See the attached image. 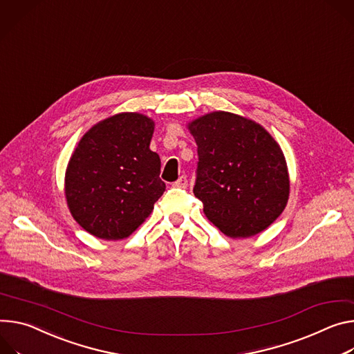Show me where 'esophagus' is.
Segmentation results:
<instances>
[{"mask_svg": "<svg viewBox=\"0 0 354 354\" xmlns=\"http://www.w3.org/2000/svg\"><path fill=\"white\" fill-rule=\"evenodd\" d=\"M174 186H175V187H180V189L187 187V179H186V176H180L176 182H174Z\"/></svg>", "mask_w": 354, "mask_h": 354, "instance_id": "1", "label": "esophagus"}]
</instances>
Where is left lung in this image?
Instances as JSON below:
<instances>
[{"label": "left lung", "mask_w": 354, "mask_h": 354, "mask_svg": "<svg viewBox=\"0 0 354 354\" xmlns=\"http://www.w3.org/2000/svg\"><path fill=\"white\" fill-rule=\"evenodd\" d=\"M198 145L195 196L205 216L230 239L264 232L289 199V174L279 144L247 117L212 111L187 122Z\"/></svg>", "instance_id": "8db88e82"}]
</instances>
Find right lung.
<instances>
[{"label":"right lung","mask_w":354,"mask_h":354,"mask_svg":"<svg viewBox=\"0 0 354 354\" xmlns=\"http://www.w3.org/2000/svg\"><path fill=\"white\" fill-rule=\"evenodd\" d=\"M155 122L141 113H118L80 138L65 174L71 214L91 236L130 237L165 192L160 159L149 149Z\"/></svg>","instance_id":"right-lung-1"}]
</instances>
